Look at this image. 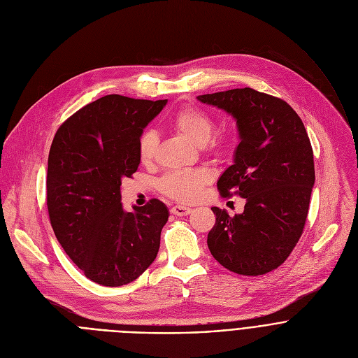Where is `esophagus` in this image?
Returning <instances> with one entry per match:
<instances>
[{"mask_svg":"<svg viewBox=\"0 0 358 358\" xmlns=\"http://www.w3.org/2000/svg\"><path fill=\"white\" fill-rule=\"evenodd\" d=\"M192 213V208L189 207H182V206H176L171 208V214L176 217H185Z\"/></svg>","mask_w":358,"mask_h":358,"instance_id":"esophagus-1","label":"esophagus"}]
</instances>
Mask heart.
<instances>
[{"label":"heart","mask_w":358,"mask_h":358,"mask_svg":"<svg viewBox=\"0 0 358 358\" xmlns=\"http://www.w3.org/2000/svg\"><path fill=\"white\" fill-rule=\"evenodd\" d=\"M176 131L196 145L207 144L214 131L213 119L198 108H181L171 119ZM157 148V136L155 131H145L138 141V156L141 163L151 162ZM211 181V176L206 170H184L164 176L159 184L160 191L167 196L180 202L195 201L202 188Z\"/></svg>","instance_id":"heart-1"}]
</instances>
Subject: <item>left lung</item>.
I'll use <instances>...</instances> for the list:
<instances>
[{
  "mask_svg": "<svg viewBox=\"0 0 358 358\" xmlns=\"http://www.w3.org/2000/svg\"><path fill=\"white\" fill-rule=\"evenodd\" d=\"M231 115L239 144L220 177L222 196L246 199L242 214L213 207V257L231 272L258 276L280 266L301 236L315 185L313 150L301 119L285 100L250 87L196 96Z\"/></svg>",
  "mask_w": 358,
  "mask_h": 358,
  "instance_id": "obj_1",
  "label": "left lung"
}]
</instances>
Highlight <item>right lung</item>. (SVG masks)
Segmentation results:
<instances>
[{
  "instance_id": "1",
  "label": "right lung",
  "mask_w": 358,
  "mask_h": 358,
  "mask_svg": "<svg viewBox=\"0 0 358 358\" xmlns=\"http://www.w3.org/2000/svg\"><path fill=\"white\" fill-rule=\"evenodd\" d=\"M166 105L167 100L103 96L72 115L50 145V225L73 264L101 286L136 280L157 257L167 207L155 198L126 213L120 185L138 169L143 129Z\"/></svg>"
}]
</instances>
